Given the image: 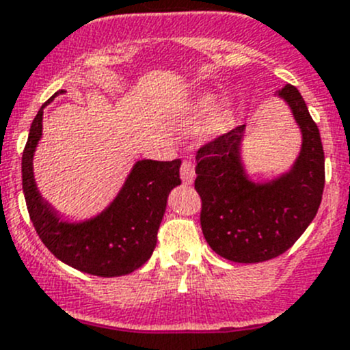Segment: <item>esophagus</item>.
I'll return each instance as SVG.
<instances>
[{
  "label": "esophagus",
  "mask_w": 350,
  "mask_h": 350,
  "mask_svg": "<svg viewBox=\"0 0 350 350\" xmlns=\"http://www.w3.org/2000/svg\"><path fill=\"white\" fill-rule=\"evenodd\" d=\"M181 179L185 185H191L195 181V167L189 161H185L181 164Z\"/></svg>",
  "instance_id": "obj_1"
}]
</instances>
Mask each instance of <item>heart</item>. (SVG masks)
Returning <instances> with one entry per match:
<instances>
[{
  "mask_svg": "<svg viewBox=\"0 0 350 350\" xmlns=\"http://www.w3.org/2000/svg\"><path fill=\"white\" fill-rule=\"evenodd\" d=\"M206 123L204 129L210 135H221L234 123V108L230 103H218L213 94H203L186 101L172 116V126L179 132Z\"/></svg>",
  "mask_w": 350,
  "mask_h": 350,
  "instance_id": "b5f03b06",
  "label": "heart"
}]
</instances>
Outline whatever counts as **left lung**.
I'll return each instance as SVG.
<instances>
[{"label": "left lung", "instance_id": "8db88e82", "mask_svg": "<svg viewBox=\"0 0 350 350\" xmlns=\"http://www.w3.org/2000/svg\"><path fill=\"white\" fill-rule=\"evenodd\" d=\"M301 130V150L288 172L256 183L242 162L245 125L196 152L195 188L208 245L232 262L254 264L286 252L306 230L322 203L325 157L317 123L291 84L278 91Z\"/></svg>", "mask_w": 350, "mask_h": 350}]
</instances>
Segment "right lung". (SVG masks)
Instances as JSON below:
<instances>
[{"label": "right lung", "mask_w": 350, "mask_h": 350, "mask_svg": "<svg viewBox=\"0 0 350 350\" xmlns=\"http://www.w3.org/2000/svg\"><path fill=\"white\" fill-rule=\"evenodd\" d=\"M62 93L57 91L38 109L23 150L22 185L30 220L45 247L67 266L101 278L130 274L152 256L169 193L181 185V161H137L118 195L100 215L84 221L62 220L42 198L33 178L44 108Z\"/></svg>", "instance_id": "1"}]
</instances>
